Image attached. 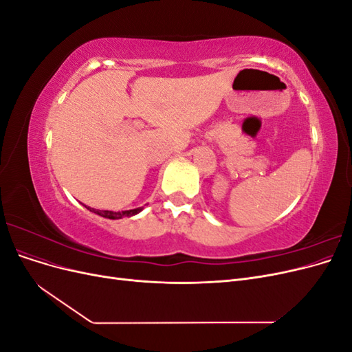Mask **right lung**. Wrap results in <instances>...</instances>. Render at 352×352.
I'll list each match as a JSON object with an SVG mask.
<instances>
[{
    "label": "right lung",
    "instance_id": "right-lung-1",
    "mask_svg": "<svg viewBox=\"0 0 352 352\" xmlns=\"http://www.w3.org/2000/svg\"><path fill=\"white\" fill-rule=\"evenodd\" d=\"M87 207V206H85ZM89 211L95 212V214H98L101 217H105V219H111V220H117V219H123V217H132V216H136L138 212H141L144 207H138V208H133V210H124V211H109V210H95V208H91V207H87Z\"/></svg>",
    "mask_w": 352,
    "mask_h": 352
}]
</instances>
